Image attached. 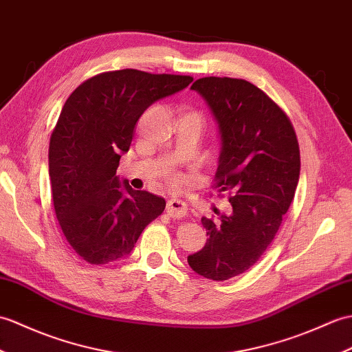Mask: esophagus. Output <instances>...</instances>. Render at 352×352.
Returning a JSON list of instances; mask_svg holds the SVG:
<instances>
[{
  "label": "esophagus",
  "instance_id": "obj_1",
  "mask_svg": "<svg viewBox=\"0 0 352 352\" xmlns=\"http://www.w3.org/2000/svg\"><path fill=\"white\" fill-rule=\"evenodd\" d=\"M166 213L173 219H182L187 213V206L186 202L182 199H169L166 206Z\"/></svg>",
  "mask_w": 352,
  "mask_h": 352
}]
</instances>
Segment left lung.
I'll return each instance as SVG.
<instances>
[{
  "mask_svg": "<svg viewBox=\"0 0 352 352\" xmlns=\"http://www.w3.org/2000/svg\"><path fill=\"white\" fill-rule=\"evenodd\" d=\"M190 89L217 122L216 187L230 195L232 213L201 219L208 239L187 263L220 282L249 270L279 231L298 184L300 148L287 113L248 80L210 76Z\"/></svg>",
  "mask_w": 352,
  "mask_h": 352,
  "instance_id": "1",
  "label": "left lung"
}]
</instances>
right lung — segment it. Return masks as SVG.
Instances as JSON below:
<instances>
[{
	"mask_svg": "<svg viewBox=\"0 0 352 352\" xmlns=\"http://www.w3.org/2000/svg\"><path fill=\"white\" fill-rule=\"evenodd\" d=\"M192 80L135 69L106 72L65 100L49 142V177L63 234L87 263L130 255L145 226L165 210V199L133 190L117 168L144 111Z\"/></svg>",
	"mask_w": 352,
	"mask_h": 352,
	"instance_id": "obj_1",
	"label": "right lung"
}]
</instances>
